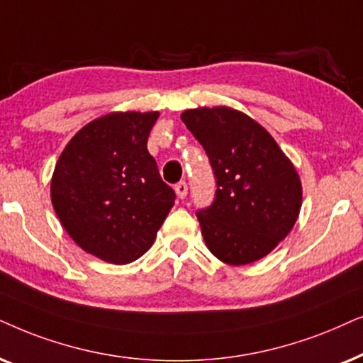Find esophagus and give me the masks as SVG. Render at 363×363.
Returning <instances> with one entry per match:
<instances>
[{
	"instance_id": "1",
	"label": "esophagus",
	"mask_w": 363,
	"mask_h": 363,
	"mask_svg": "<svg viewBox=\"0 0 363 363\" xmlns=\"http://www.w3.org/2000/svg\"><path fill=\"white\" fill-rule=\"evenodd\" d=\"M176 194L179 199H184V197L187 196V184L186 182H179V184H176Z\"/></svg>"
}]
</instances>
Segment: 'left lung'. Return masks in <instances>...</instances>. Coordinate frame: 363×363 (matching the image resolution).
Here are the masks:
<instances>
[{
	"mask_svg": "<svg viewBox=\"0 0 363 363\" xmlns=\"http://www.w3.org/2000/svg\"><path fill=\"white\" fill-rule=\"evenodd\" d=\"M182 123L209 157L214 202L197 212L207 249L229 265L262 259L287 238L302 206L301 177L279 144L240 111L187 109Z\"/></svg>",
	"mask_w": 363,
	"mask_h": 363,
	"instance_id": "1",
	"label": "left lung"
}]
</instances>
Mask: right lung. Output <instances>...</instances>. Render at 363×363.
Instances as JSON below:
<instances>
[{
	"instance_id": "right-lung-1",
	"label": "right lung",
	"mask_w": 363,
	"mask_h": 363,
	"mask_svg": "<svg viewBox=\"0 0 363 363\" xmlns=\"http://www.w3.org/2000/svg\"><path fill=\"white\" fill-rule=\"evenodd\" d=\"M152 113H109L79 129L57 159L51 202L71 239L111 264L146 254L174 206L147 138Z\"/></svg>"
}]
</instances>
